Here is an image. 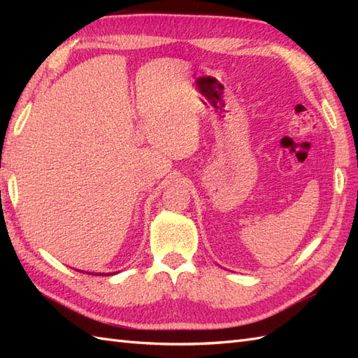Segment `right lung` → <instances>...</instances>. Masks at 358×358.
Wrapping results in <instances>:
<instances>
[{
	"mask_svg": "<svg viewBox=\"0 0 358 358\" xmlns=\"http://www.w3.org/2000/svg\"><path fill=\"white\" fill-rule=\"evenodd\" d=\"M83 272V271H81ZM85 273H90V272H85ZM113 273L115 272H112V273H103V275H113ZM95 275H101V273H95Z\"/></svg>",
	"mask_w": 358,
	"mask_h": 358,
	"instance_id": "obj_1",
	"label": "right lung"
}]
</instances>
